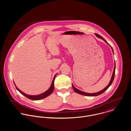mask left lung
<instances>
[{
    "instance_id": "8db88e82",
    "label": "left lung",
    "mask_w": 131,
    "mask_h": 131,
    "mask_svg": "<svg viewBox=\"0 0 131 131\" xmlns=\"http://www.w3.org/2000/svg\"><path fill=\"white\" fill-rule=\"evenodd\" d=\"M95 35L97 37H99V38H101L102 39V40H103V41H104V42H105L107 44H109L102 37V36H101L100 35H99V34H95ZM111 48H112V50H113V53H114V51H113V48H112V47H111ZM115 69H116V64H115V67H114V71H113V75H112V78H111V81H110V83H109V84H108V85L106 86V87H105V88H104L103 90H101V91H99V92H96V93H86V92H83V91H81V90H78V89H77V88H76L74 86V85L72 84V87L73 89V90H74V91L75 92H76V93H79V94H81V95H85V96H97V95H100V94H102V93H103L105 90H106L107 89H108V88L110 87L111 85V84H112V83H113V81H114V77H115Z\"/></svg>"
}]
</instances>
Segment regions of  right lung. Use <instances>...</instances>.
Instances as JSON below:
<instances>
[{
  "mask_svg": "<svg viewBox=\"0 0 131 131\" xmlns=\"http://www.w3.org/2000/svg\"><path fill=\"white\" fill-rule=\"evenodd\" d=\"M56 74L55 75L54 78H53V81H52V83L51 84V85L50 87L49 88V89L46 91V92H45L44 93L41 94H39V95H28V94H26L25 93H24V92H23L22 91H21L19 89H18V88L16 86V88L18 90V91L21 93L23 95H24L25 96H26V97L29 99L31 100H33V101H37V100H42V99H43L44 98L48 96L49 95H50L53 91L54 90V80H55V77H56Z\"/></svg>",
  "mask_w": 131,
  "mask_h": 131,
  "instance_id": "obj_1",
  "label": "right lung"
}]
</instances>
